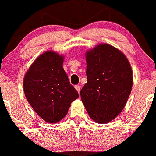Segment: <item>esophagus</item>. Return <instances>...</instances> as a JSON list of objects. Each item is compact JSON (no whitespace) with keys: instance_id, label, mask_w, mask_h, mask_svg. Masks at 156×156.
<instances>
[{"instance_id":"1","label":"esophagus","mask_w":156,"mask_h":156,"mask_svg":"<svg viewBox=\"0 0 156 156\" xmlns=\"http://www.w3.org/2000/svg\"><path fill=\"white\" fill-rule=\"evenodd\" d=\"M75 89H76V90H77V92H78V93L80 92V86H78V85H76V86H75Z\"/></svg>"}]
</instances>
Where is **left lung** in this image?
<instances>
[{
	"mask_svg": "<svg viewBox=\"0 0 156 156\" xmlns=\"http://www.w3.org/2000/svg\"><path fill=\"white\" fill-rule=\"evenodd\" d=\"M87 83L80 97L94 121L105 124L124 108L133 86V71L128 58L117 48L99 44L86 53Z\"/></svg>",
	"mask_w": 156,
	"mask_h": 156,
	"instance_id": "8db88e82",
	"label": "left lung"
}]
</instances>
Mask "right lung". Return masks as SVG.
Segmentation results:
<instances>
[{"label":"right lung","instance_id":"right-lung-1","mask_svg":"<svg viewBox=\"0 0 156 156\" xmlns=\"http://www.w3.org/2000/svg\"><path fill=\"white\" fill-rule=\"evenodd\" d=\"M64 56L48 51L37 57L23 78V90L36 113L49 123H56L67 114L78 93L69 83L63 68Z\"/></svg>","mask_w":156,"mask_h":156}]
</instances>
